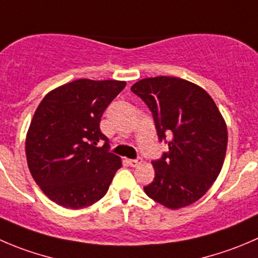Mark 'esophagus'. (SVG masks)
<instances>
[{"label":"esophagus","mask_w":258,"mask_h":258,"mask_svg":"<svg viewBox=\"0 0 258 258\" xmlns=\"http://www.w3.org/2000/svg\"><path fill=\"white\" fill-rule=\"evenodd\" d=\"M141 162H142L141 157H137V159H131V160H128V165H130V166H132V167L139 166V165L141 164Z\"/></svg>","instance_id":"1"}]
</instances>
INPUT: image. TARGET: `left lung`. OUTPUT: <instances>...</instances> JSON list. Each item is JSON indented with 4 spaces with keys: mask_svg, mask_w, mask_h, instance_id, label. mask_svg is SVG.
I'll use <instances>...</instances> for the list:
<instances>
[{
    "mask_svg": "<svg viewBox=\"0 0 258 258\" xmlns=\"http://www.w3.org/2000/svg\"><path fill=\"white\" fill-rule=\"evenodd\" d=\"M131 91L147 104L159 140L169 146L152 161L155 179L145 192L170 209L199 201L226 157L228 134L218 107L203 88L175 77L141 79Z\"/></svg>",
    "mask_w": 258,
    "mask_h": 258,
    "instance_id": "left-lung-1",
    "label": "left lung"
}]
</instances>
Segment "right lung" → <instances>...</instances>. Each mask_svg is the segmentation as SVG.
<instances>
[{"label":"right lung","mask_w":258,"mask_h":258,"mask_svg":"<svg viewBox=\"0 0 258 258\" xmlns=\"http://www.w3.org/2000/svg\"><path fill=\"white\" fill-rule=\"evenodd\" d=\"M124 87L121 81L78 79L49 92L39 104L27 131L26 157L50 201L81 209L104 197L122 164L109 151L99 122Z\"/></svg>","instance_id":"1"}]
</instances>
